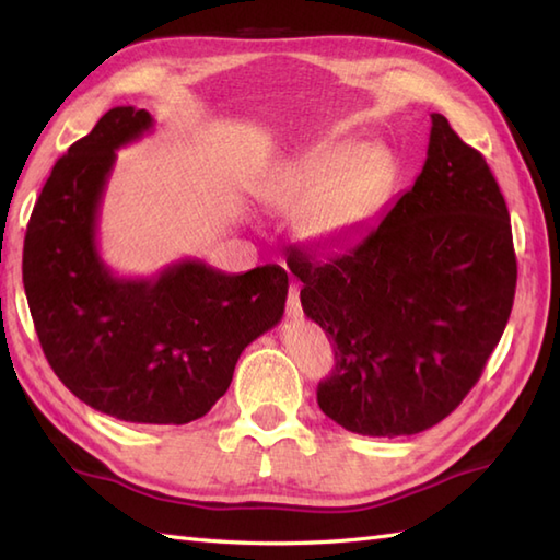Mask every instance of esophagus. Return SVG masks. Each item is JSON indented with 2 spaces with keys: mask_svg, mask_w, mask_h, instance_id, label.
<instances>
[{
  "mask_svg": "<svg viewBox=\"0 0 560 560\" xmlns=\"http://www.w3.org/2000/svg\"><path fill=\"white\" fill-rule=\"evenodd\" d=\"M287 313H289V317H293V319L303 315V307H301V287H299V283H291V287H289Z\"/></svg>",
  "mask_w": 560,
  "mask_h": 560,
  "instance_id": "34e87169",
  "label": "esophagus"
}]
</instances>
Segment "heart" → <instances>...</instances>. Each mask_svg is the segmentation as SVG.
I'll use <instances>...</instances> for the list:
<instances>
[{
	"label": "heart",
	"instance_id": "heart-1",
	"mask_svg": "<svg viewBox=\"0 0 560 560\" xmlns=\"http://www.w3.org/2000/svg\"><path fill=\"white\" fill-rule=\"evenodd\" d=\"M389 163L375 144L319 147L281 165L261 189L277 211H295V233L331 247L359 233L387 192Z\"/></svg>",
	"mask_w": 560,
	"mask_h": 560
}]
</instances>
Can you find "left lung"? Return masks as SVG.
Wrapping results in <instances>:
<instances>
[{
  "instance_id": "obj_1",
  "label": "left lung",
  "mask_w": 560,
  "mask_h": 560,
  "mask_svg": "<svg viewBox=\"0 0 560 560\" xmlns=\"http://www.w3.org/2000/svg\"><path fill=\"white\" fill-rule=\"evenodd\" d=\"M416 177L380 225L293 253L303 313L335 341L317 404L351 433H421L459 407L513 311L510 213L489 163L440 113Z\"/></svg>"
}]
</instances>
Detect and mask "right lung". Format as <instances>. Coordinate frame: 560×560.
Wrapping results in <instances>:
<instances>
[{"mask_svg": "<svg viewBox=\"0 0 560 560\" xmlns=\"http://www.w3.org/2000/svg\"><path fill=\"white\" fill-rule=\"evenodd\" d=\"M151 127L147 110L113 108L55 163L23 241V289L71 395L120 421L183 425L225 395L247 343L279 325L289 273L183 259L149 279L115 277L98 253L101 201L115 151Z\"/></svg>", "mask_w": 560, "mask_h": 560, "instance_id": "1", "label": "right lung"}]
</instances>
